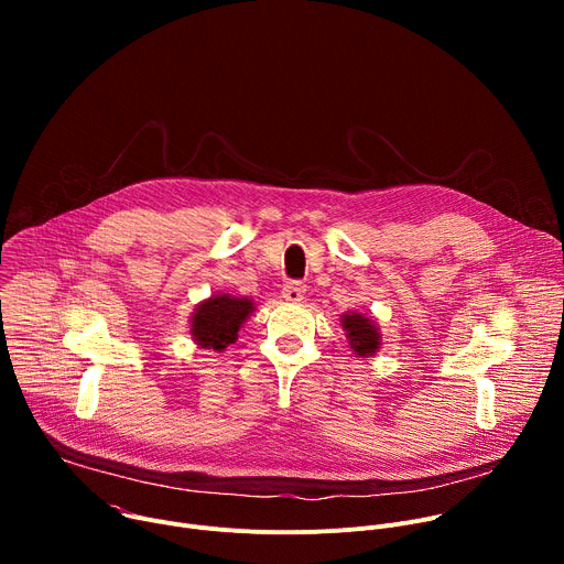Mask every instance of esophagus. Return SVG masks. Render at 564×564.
I'll list each match as a JSON object with an SVG mask.
<instances>
[{"label":"esophagus","mask_w":564,"mask_h":564,"mask_svg":"<svg viewBox=\"0 0 564 564\" xmlns=\"http://www.w3.org/2000/svg\"><path fill=\"white\" fill-rule=\"evenodd\" d=\"M283 299L285 301H292V303H296V301H301L303 299V294H305V285L303 283H299V281H288L285 285H283Z\"/></svg>","instance_id":"obj_1"}]
</instances>
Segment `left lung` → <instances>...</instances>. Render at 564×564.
<instances>
[{"label":"left lung","instance_id":"obj_1","mask_svg":"<svg viewBox=\"0 0 564 564\" xmlns=\"http://www.w3.org/2000/svg\"><path fill=\"white\" fill-rule=\"evenodd\" d=\"M341 324H344V328L348 333L352 350L359 357H368V355H372L379 348V333H377L372 321L366 318L364 314H359V312L346 314L341 318Z\"/></svg>","mask_w":564,"mask_h":564}]
</instances>
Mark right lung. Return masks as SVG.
<instances>
[{"label": "right lung", "mask_w": 564, "mask_h": 564, "mask_svg": "<svg viewBox=\"0 0 564 564\" xmlns=\"http://www.w3.org/2000/svg\"><path fill=\"white\" fill-rule=\"evenodd\" d=\"M252 312V301L236 299V296H212L200 303L192 318V335L200 348L223 350L225 346L236 341L238 328Z\"/></svg>", "instance_id": "add662e5"}]
</instances>
